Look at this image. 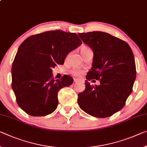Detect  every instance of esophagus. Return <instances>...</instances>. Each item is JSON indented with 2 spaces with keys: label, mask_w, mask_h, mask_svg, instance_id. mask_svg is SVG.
I'll list each match as a JSON object with an SVG mask.
<instances>
[{
  "label": "esophagus",
  "mask_w": 147,
  "mask_h": 147,
  "mask_svg": "<svg viewBox=\"0 0 147 147\" xmlns=\"http://www.w3.org/2000/svg\"><path fill=\"white\" fill-rule=\"evenodd\" d=\"M78 81V79H76V78H74V82H77Z\"/></svg>",
  "instance_id": "34e87169"
}]
</instances>
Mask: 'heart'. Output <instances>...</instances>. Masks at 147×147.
<instances>
[{"instance_id": "heart-1", "label": "heart", "mask_w": 147, "mask_h": 147, "mask_svg": "<svg viewBox=\"0 0 147 147\" xmlns=\"http://www.w3.org/2000/svg\"><path fill=\"white\" fill-rule=\"evenodd\" d=\"M89 50H90V48H89L88 47H86V46H83V47H82L80 49V52L82 55L84 53ZM82 73H83L82 71H81V70H79V69H74L71 71L72 74H73V75L75 76H80L82 74Z\"/></svg>"}]
</instances>
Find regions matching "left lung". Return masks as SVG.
Returning a JSON list of instances; mask_svg holds the SVG:
<instances>
[{"label":"left lung","mask_w":147,"mask_h":147,"mask_svg":"<svg viewBox=\"0 0 147 147\" xmlns=\"http://www.w3.org/2000/svg\"><path fill=\"white\" fill-rule=\"evenodd\" d=\"M78 36L92 48L94 59L85 90L78 95V104L91 116L109 117L124 107L133 91L136 78L134 53L126 42L107 32H82ZM93 79L99 80L100 85H90L88 81Z\"/></svg>","instance_id":"1"}]
</instances>
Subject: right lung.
<instances>
[{"mask_svg": "<svg viewBox=\"0 0 147 147\" xmlns=\"http://www.w3.org/2000/svg\"><path fill=\"white\" fill-rule=\"evenodd\" d=\"M82 44L77 34L61 30L34 34L20 46L11 67V87L18 105L28 115H50L58 105V92L73 78L54 80L52 68L64 64L67 54Z\"/></svg>", "mask_w": 147, "mask_h": 147, "instance_id": "obj_1", "label": "right lung"}]
</instances>
